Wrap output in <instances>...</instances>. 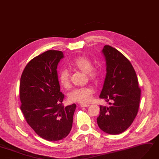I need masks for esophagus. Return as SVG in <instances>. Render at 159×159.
I'll list each match as a JSON object with an SVG mask.
<instances>
[{
  "label": "esophagus",
  "instance_id": "obj_1",
  "mask_svg": "<svg viewBox=\"0 0 159 159\" xmlns=\"http://www.w3.org/2000/svg\"><path fill=\"white\" fill-rule=\"evenodd\" d=\"M80 106L81 107H88V106H89V105L88 104H81Z\"/></svg>",
  "mask_w": 159,
  "mask_h": 159
}]
</instances>
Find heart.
<instances>
[{
    "label": "heart",
    "instance_id": "1",
    "mask_svg": "<svg viewBox=\"0 0 159 159\" xmlns=\"http://www.w3.org/2000/svg\"><path fill=\"white\" fill-rule=\"evenodd\" d=\"M71 66L87 74L89 80L96 81L99 78V73L93 70L92 61L86 57L81 56L74 59L71 62ZM59 80L63 87H69L70 75L68 70L63 69L59 71ZM93 92L94 89L91 86L76 88L70 92L69 99L74 102L87 103L91 100Z\"/></svg>",
    "mask_w": 159,
    "mask_h": 159
}]
</instances>
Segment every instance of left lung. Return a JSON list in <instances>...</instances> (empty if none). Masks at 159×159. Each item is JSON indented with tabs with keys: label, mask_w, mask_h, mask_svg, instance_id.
Segmentation results:
<instances>
[{
	"label": "left lung",
	"mask_w": 159,
	"mask_h": 159,
	"mask_svg": "<svg viewBox=\"0 0 159 159\" xmlns=\"http://www.w3.org/2000/svg\"><path fill=\"white\" fill-rule=\"evenodd\" d=\"M102 53L106 61V75L100 98L110 106H100L97 118L100 129L110 134L125 131L136 118L141 90L131 63L119 51L105 45Z\"/></svg>",
	"instance_id": "1"
}]
</instances>
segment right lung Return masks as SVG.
Masks as SVG:
<instances>
[{
	"label": "right lung",
	"instance_id": "1",
	"mask_svg": "<svg viewBox=\"0 0 159 159\" xmlns=\"http://www.w3.org/2000/svg\"><path fill=\"white\" fill-rule=\"evenodd\" d=\"M63 57L60 51H47L28 63L20 78V110L37 134L48 141L70 134L76 108L75 104L62 105L57 68Z\"/></svg>",
	"mask_w": 159,
	"mask_h": 159
}]
</instances>
